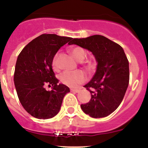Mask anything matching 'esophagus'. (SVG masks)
<instances>
[{
  "label": "esophagus",
  "instance_id": "esophagus-1",
  "mask_svg": "<svg viewBox=\"0 0 148 148\" xmlns=\"http://www.w3.org/2000/svg\"><path fill=\"white\" fill-rule=\"evenodd\" d=\"M71 91L73 92H79V89H71Z\"/></svg>",
  "mask_w": 148,
  "mask_h": 148
}]
</instances>
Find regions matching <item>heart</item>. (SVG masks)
<instances>
[{
    "label": "heart",
    "instance_id": "obj_1",
    "mask_svg": "<svg viewBox=\"0 0 148 148\" xmlns=\"http://www.w3.org/2000/svg\"><path fill=\"white\" fill-rule=\"evenodd\" d=\"M71 53L73 57L79 62H82L86 56V53L83 48L80 47H75L71 50ZM58 53H56L52 60V66L55 70L59 69L58 64ZM86 76L82 71H64L60 76V81L62 84L69 87H76L80 85L86 81Z\"/></svg>",
    "mask_w": 148,
    "mask_h": 148
}]
</instances>
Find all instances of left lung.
<instances>
[{"instance_id": "obj_1", "label": "left lung", "mask_w": 148, "mask_h": 148, "mask_svg": "<svg viewBox=\"0 0 148 148\" xmlns=\"http://www.w3.org/2000/svg\"><path fill=\"white\" fill-rule=\"evenodd\" d=\"M69 44L90 50L98 62L93 77L84 86L91 93V98L81 108L91 117L108 116L119 106L129 86V61L124 50L101 35L72 38Z\"/></svg>"}]
</instances>
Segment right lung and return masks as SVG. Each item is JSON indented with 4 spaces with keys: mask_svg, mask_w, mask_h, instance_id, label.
Segmentation results:
<instances>
[{
    "mask_svg": "<svg viewBox=\"0 0 148 148\" xmlns=\"http://www.w3.org/2000/svg\"><path fill=\"white\" fill-rule=\"evenodd\" d=\"M72 39L56 34H41L19 53L15 64L14 82L19 101L32 116L40 119L53 117L59 112L64 95L69 90L58 84L52 60L58 50ZM46 85L53 86L46 91Z\"/></svg>",
    "mask_w": 148,
    "mask_h": 148,
    "instance_id": "right-lung-1",
    "label": "right lung"
}]
</instances>
